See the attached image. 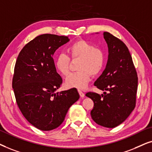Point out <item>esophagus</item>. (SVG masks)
Segmentation results:
<instances>
[{
    "mask_svg": "<svg viewBox=\"0 0 152 152\" xmlns=\"http://www.w3.org/2000/svg\"><path fill=\"white\" fill-rule=\"evenodd\" d=\"M78 93H79L80 97H82V98H83V97L85 96V94H84V93L81 90H78Z\"/></svg>",
    "mask_w": 152,
    "mask_h": 152,
    "instance_id": "obj_1",
    "label": "esophagus"
}]
</instances>
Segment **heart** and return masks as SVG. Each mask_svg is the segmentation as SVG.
<instances>
[{
	"label": "heart",
	"mask_w": 152,
	"mask_h": 152,
	"mask_svg": "<svg viewBox=\"0 0 152 152\" xmlns=\"http://www.w3.org/2000/svg\"><path fill=\"white\" fill-rule=\"evenodd\" d=\"M66 51L73 60L79 59L77 72L69 75L65 80L67 88L84 89L90 80L91 74L98 75L105 64V54L100 48L86 40H78L66 48ZM70 58L64 53H60L55 60L56 69L60 74L66 76L69 73Z\"/></svg>",
	"instance_id": "heart-1"
}]
</instances>
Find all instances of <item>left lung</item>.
<instances>
[{
  "instance_id": "8db88e82",
  "label": "left lung",
  "mask_w": 152,
  "mask_h": 152,
  "mask_svg": "<svg viewBox=\"0 0 152 152\" xmlns=\"http://www.w3.org/2000/svg\"><path fill=\"white\" fill-rule=\"evenodd\" d=\"M104 37L108 48L106 68L94 82L99 95L88 92L94 102L91 117L97 124L115 128L126 120L135 106L137 76L129 50L124 42L108 32Z\"/></svg>"
}]
</instances>
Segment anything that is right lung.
Masks as SVG:
<instances>
[{
    "mask_svg": "<svg viewBox=\"0 0 152 152\" xmlns=\"http://www.w3.org/2000/svg\"><path fill=\"white\" fill-rule=\"evenodd\" d=\"M69 41L66 36L39 35L22 48L16 62L12 80L16 101L24 117L39 130L59 126L80 97L76 88L56 92L62 79L53 56Z\"/></svg>",
    "mask_w": 152,
    "mask_h": 152,
    "instance_id": "obj_1",
    "label": "right lung"
}]
</instances>
